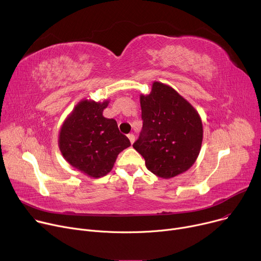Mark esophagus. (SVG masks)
I'll list each match as a JSON object with an SVG mask.
<instances>
[{
    "label": "esophagus",
    "instance_id": "obj_1",
    "mask_svg": "<svg viewBox=\"0 0 261 261\" xmlns=\"http://www.w3.org/2000/svg\"><path fill=\"white\" fill-rule=\"evenodd\" d=\"M128 139H129V141H130L131 144H133V143L135 142V136H134V134H129V135H128Z\"/></svg>",
    "mask_w": 261,
    "mask_h": 261
}]
</instances>
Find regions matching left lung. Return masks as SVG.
<instances>
[{
    "label": "left lung",
    "instance_id": "1",
    "mask_svg": "<svg viewBox=\"0 0 261 261\" xmlns=\"http://www.w3.org/2000/svg\"><path fill=\"white\" fill-rule=\"evenodd\" d=\"M143 128L133 148L146 167L163 179L194 165L203 140L197 110L171 87L154 81L149 95H141Z\"/></svg>",
    "mask_w": 261,
    "mask_h": 261
}]
</instances>
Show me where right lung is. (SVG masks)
Masks as SVG:
<instances>
[{
	"label": "right lung",
	"mask_w": 261,
	"mask_h": 261,
	"mask_svg": "<svg viewBox=\"0 0 261 261\" xmlns=\"http://www.w3.org/2000/svg\"><path fill=\"white\" fill-rule=\"evenodd\" d=\"M109 100L82 99L66 117L59 133V148L65 161L91 177L112 170L117 155L131 144L113 118L102 115Z\"/></svg>",
	"instance_id": "add662e5"
}]
</instances>
